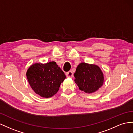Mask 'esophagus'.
<instances>
[{
    "instance_id": "esophagus-1",
    "label": "esophagus",
    "mask_w": 133,
    "mask_h": 133,
    "mask_svg": "<svg viewBox=\"0 0 133 133\" xmlns=\"http://www.w3.org/2000/svg\"><path fill=\"white\" fill-rule=\"evenodd\" d=\"M66 76L68 77H73L74 74L71 71H70L66 73Z\"/></svg>"
}]
</instances>
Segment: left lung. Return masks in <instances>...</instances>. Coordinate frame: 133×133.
<instances>
[{
    "label": "left lung",
    "mask_w": 133,
    "mask_h": 133,
    "mask_svg": "<svg viewBox=\"0 0 133 133\" xmlns=\"http://www.w3.org/2000/svg\"><path fill=\"white\" fill-rule=\"evenodd\" d=\"M75 82L79 89L85 93L96 91L103 85L104 74L100 68L94 64L79 63L74 74Z\"/></svg>",
    "instance_id": "obj_1"
}]
</instances>
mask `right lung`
<instances>
[{
  "label": "right lung",
  "instance_id": "right-lung-1",
  "mask_svg": "<svg viewBox=\"0 0 133 133\" xmlns=\"http://www.w3.org/2000/svg\"><path fill=\"white\" fill-rule=\"evenodd\" d=\"M26 75L35 92L45 98L57 92L61 83L66 78L64 73L54 61L34 63L28 68Z\"/></svg>",
  "mask_w": 133,
  "mask_h": 133
}]
</instances>
